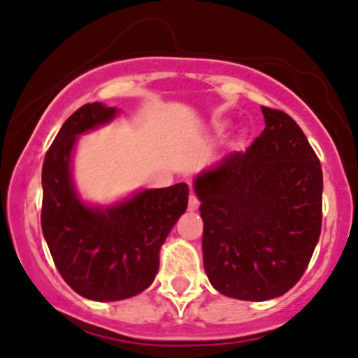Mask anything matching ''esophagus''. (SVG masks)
<instances>
[{
	"label": "esophagus",
	"instance_id": "1",
	"mask_svg": "<svg viewBox=\"0 0 358 358\" xmlns=\"http://www.w3.org/2000/svg\"><path fill=\"white\" fill-rule=\"evenodd\" d=\"M199 199H197L196 197V194H190V197H189V210L190 211H196L197 208H199Z\"/></svg>",
	"mask_w": 358,
	"mask_h": 358
}]
</instances>
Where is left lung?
I'll use <instances>...</instances> for the list:
<instances>
[{"mask_svg": "<svg viewBox=\"0 0 358 358\" xmlns=\"http://www.w3.org/2000/svg\"><path fill=\"white\" fill-rule=\"evenodd\" d=\"M246 148L197 173L204 271L224 296L267 301L306 271L322 229V166L292 117L262 106Z\"/></svg>", "mask_w": 358, "mask_h": 358, "instance_id": "obj_1", "label": "left lung"}]
</instances>
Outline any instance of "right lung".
Instances as JSON below:
<instances>
[{
    "mask_svg": "<svg viewBox=\"0 0 358 358\" xmlns=\"http://www.w3.org/2000/svg\"><path fill=\"white\" fill-rule=\"evenodd\" d=\"M120 110L89 103L76 110L48 148L41 169V231L64 282L85 299L122 301L152 285L162 243L189 203V185L143 189L99 206L80 197L73 152L80 134L112 122Z\"/></svg>",
    "mask_w": 358,
    "mask_h": 358,
    "instance_id": "obj_1",
    "label": "right lung"
}]
</instances>
